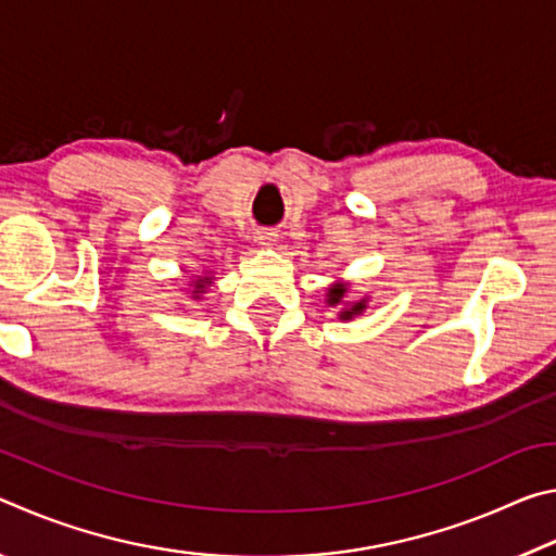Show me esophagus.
<instances>
[{
    "label": "esophagus",
    "instance_id": "obj_1",
    "mask_svg": "<svg viewBox=\"0 0 556 556\" xmlns=\"http://www.w3.org/2000/svg\"><path fill=\"white\" fill-rule=\"evenodd\" d=\"M257 240L262 242V244H271V242H277V232H269V230H262L260 235H257Z\"/></svg>",
    "mask_w": 556,
    "mask_h": 556
}]
</instances>
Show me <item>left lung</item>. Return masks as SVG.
I'll return each mask as SVG.
<instances>
[{
    "label": "left lung",
    "mask_w": 556,
    "mask_h": 556,
    "mask_svg": "<svg viewBox=\"0 0 556 556\" xmlns=\"http://www.w3.org/2000/svg\"><path fill=\"white\" fill-rule=\"evenodd\" d=\"M343 294H345V287H343V285L333 287L331 291H328V304L336 306L338 301L343 299ZM363 308H365V301H357V304H355V306H351V308H348V312H341V318H351V316H355V314H361Z\"/></svg>",
    "instance_id": "obj_1"
}]
</instances>
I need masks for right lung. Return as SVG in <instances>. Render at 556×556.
I'll list each match as a JSON object with an SVG mask.
<instances>
[{"mask_svg":"<svg viewBox=\"0 0 556 556\" xmlns=\"http://www.w3.org/2000/svg\"><path fill=\"white\" fill-rule=\"evenodd\" d=\"M203 287H205V279H199V285H195V291H193V294H199V291H203Z\"/></svg>","mask_w":556,"mask_h":556,"instance_id":"add662e5","label":"right lung"}]
</instances>
